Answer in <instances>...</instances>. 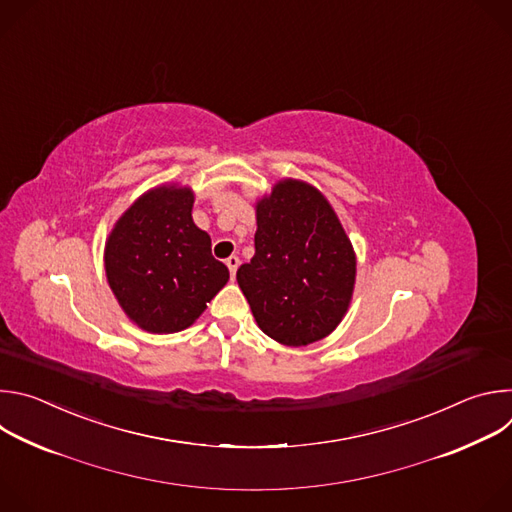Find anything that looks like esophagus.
I'll use <instances>...</instances> for the list:
<instances>
[{"instance_id":"1","label":"esophagus","mask_w":512,"mask_h":512,"mask_svg":"<svg viewBox=\"0 0 512 512\" xmlns=\"http://www.w3.org/2000/svg\"><path fill=\"white\" fill-rule=\"evenodd\" d=\"M239 257L237 255H231L229 259H227V267H229V271H231V277H235V273H237V269H239Z\"/></svg>"}]
</instances>
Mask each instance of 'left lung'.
<instances>
[{
    "mask_svg": "<svg viewBox=\"0 0 512 512\" xmlns=\"http://www.w3.org/2000/svg\"><path fill=\"white\" fill-rule=\"evenodd\" d=\"M255 255L237 271L257 326L285 346L332 334L348 312L356 253L328 198L296 178L255 202Z\"/></svg>",
    "mask_w": 512,
    "mask_h": 512,
    "instance_id": "obj_1",
    "label": "left lung"
}]
</instances>
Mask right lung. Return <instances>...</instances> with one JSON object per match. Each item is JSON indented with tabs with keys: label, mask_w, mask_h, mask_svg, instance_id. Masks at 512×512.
Instances as JSON below:
<instances>
[{
	"label": "right lung",
	"mask_w": 512,
	"mask_h": 512,
	"mask_svg": "<svg viewBox=\"0 0 512 512\" xmlns=\"http://www.w3.org/2000/svg\"><path fill=\"white\" fill-rule=\"evenodd\" d=\"M194 190L166 182L143 192L105 241V275L125 316L141 330L174 334L192 326L229 281L192 221Z\"/></svg>",
	"instance_id": "1"
}]
</instances>
